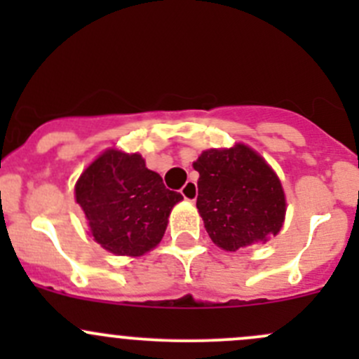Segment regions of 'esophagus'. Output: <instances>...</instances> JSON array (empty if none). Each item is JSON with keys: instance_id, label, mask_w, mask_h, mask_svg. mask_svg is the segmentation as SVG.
Returning <instances> with one entry per match:
<instances>
[{"instance_id": "34e87169", "label": "esophagus", "mask_w": 359, "mask_h": 359, "mask_svg": "<svg viewBox=\"0 0 359 359\" xmlns=\"http://www.w3.org/2000/svg\"><path fill=\"white\" fill-rule=\"evenodd\" d=\"M180 193H182V196L186 198L187 201H194L198 198V186H196V182H193V180H187V182L184 184L182 189H180Z\"/></svg>"}]
</instances>
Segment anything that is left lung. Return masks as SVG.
I'll use <instances>...</instances> for the list:
<instances>
[{"mask_svg": "<svg viewBox=\"0 0 359 359\" xmlns=\"http://www.w3.org/2000/svg\"><path fill=\"white\" fill-rule=\"evenodd\" d=\"M200 173L196 206L217 247L236 252L280 233L287 212L280 179L243 144L208 149L193 163Z\"/></svg>", "mask_w": 359, "mask_h": 359, "instance_id": "left-lung-1", "label": "left lung"}]
</instances>
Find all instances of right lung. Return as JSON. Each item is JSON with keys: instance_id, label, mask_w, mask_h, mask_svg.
Wrapping results in <instances>:
<instances>
[{"instance_id": "1", "label": "right lung", "mask_w": 359, "mask_h": 359, "mask_svg": "<svg viewBox=\"0 0 359 359\" xmlns=\"http://www.w3.org/2000/svg\"><path fill=\"white\" fill-rule=\"evenodd\" d=\"M180 200L140 154L114 149L97 158L76 184L93 240L116 255L139 257L156 247Z\"/></svg>"}]
</instances>
